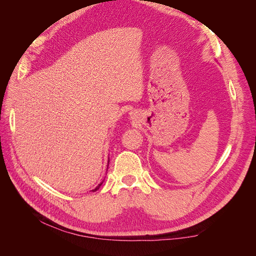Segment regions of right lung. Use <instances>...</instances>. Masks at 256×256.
Masks as SVG:
<instances>
[{"instance_id":"obj_1","label":"right lung","mask_w":256,"mask_h":256,"mask_svg":"<svg viewBox=\"0 0 256 256\" xmlns=\"http://www.w3.org/2000/svg\"><path fill=\"white\" fill-rule=\"evenodd\" d=\"M102 182H100V184L97 186V187H96L94 190H92V191H97V190L100 188V186H102Z\"/></svg>"}]
</instances>
